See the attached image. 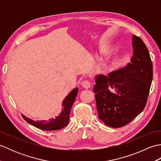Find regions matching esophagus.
I'll use <instances>...</instances> for the list:
<instances>
[{
    "label": "esophagus",
    "mask_w": 161,
    "mask_h": 161,
    "mask_svg": "<svg viewBox=\"0 0 161 161\" xmlns=\"http://www.w3.org/2000/svg\"><path fill=\"white\" fill-rule=\"evenodd\" d=\"M81 85H82V86L84 88H86V89H88V88H91V82H90L89 81H88V80L83 81L82 82H81Z\"/></svg>",
    "instance_id": "1"
}]
</instances>
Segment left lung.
Instances as JSON below:
<instances>
[{
  "label": "left lung",
  "instance_id": "8db88e82",
  "mask_svg": "<svg viewBox=\"0 0 161 161\" xmlns=\"http://www.w3.org/2000/svg\"><path fill=\"white\" fill-rule=\"evenodd\" d=\"M133 55L125 67L107 76L95 77L93 92L98 117L106 125L118 128L133 120L145 108L151 86L153 68L146 45L132 36Z\"/></svg>",
  "mask_w": 161,
  "mask_h": 161
}]
</instances>
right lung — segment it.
<instances>
[{
	"instance_id": "add662e5",
	"label": "right lung",
	"mask_w": 161,
	"mask_h": 161,
	"mask_svg": "<svg viewBox=\"0 0 161 161\" xmlns=\"http://www.w3.org/2000/svg\"><path fill=\"white\" fill-rule=\"evenodd\" d=\"M77 93V87L72 90L67 95V96H66V97L64 99L62 104H61V105H62V108H61V111L60 114L57 116H55V118H50L49 121H35L22 114L23 118L29 124L42 130H45V131H54V130H59L62 129L68 125V122H69V115L72 106H73L74 103Z\"/></svg>"
}]
</instances>
